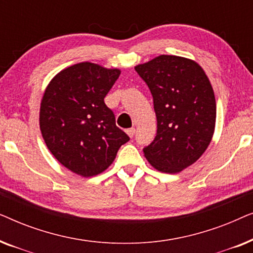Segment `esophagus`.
Returning <instances> with one entry per match:
<instances>
[{
	"label": "esophagus",
	"mask_w": 253,
	"mask_h": 253,
	"mask_svg": "<svg viewBox=\"0 0 253 253\" xmlns=\"http://www.w3.org/2000/svg\"><path fill=\"white\" fill-rule=\"evenodd\" d=\"M134 132H136V130H134L133 127H132V129H127V130H126L127 136H129L130 138H132V137L134 136Z\"/></svg>",
	"instance_id": "esophagus-1"
}]
</instances>
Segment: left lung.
I'll list each match as a JSON object with an SVG mask.
<instances>
[{"mask_svg":"<svg viewBox=\"0 0 253 253\" xmlns=\"http://www.w3.org/2000/svg\"><path fill=\"white\" fill-rule=\"evenodd\" d=\"M153 96L158 130L144 155L157 170L176 174L198 160L213 138L216 102L196 61L160 55L134 67Z\"/></svg>","mask_w":253,"mask_h":253,"instance_id":"1","label":"left lung"}]
</instances>
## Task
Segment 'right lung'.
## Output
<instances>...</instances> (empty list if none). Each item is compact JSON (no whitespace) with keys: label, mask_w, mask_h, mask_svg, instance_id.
<instances>
[{"label":"right lung","mask_w":253,"mask_h":253,"mask_svg":"<svg viewBox=\"0 0 253 253\" xmlns=\"http://www.w3.org/2000/svg\"><path fill=\"white\" fill-rule=\"evenodd\" d=\"M120 75V69L82 62L55 75L43 92L39 124L44 143L62 166L83 177L105 171L130 139L103 101Z\"/></svg>","instance_id":"right-lung-1"}]
</instances>
